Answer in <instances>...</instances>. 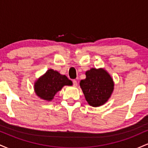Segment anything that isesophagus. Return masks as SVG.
<instances>
[{"mask_svg": "<svg viewBox=\"0 0 148 148\" xmlns=\"http://www.w3.org/2000/svg\"><path fill=\"white\" fill-rule=\"evenodd\" d=\"M73 86H74V87H76L78 86V83L76 80H73Z\"/></svg>", "mask_w": 148, "mask_h": 148, "instance_id": "obj_1", "label": "esophagus"}]
</instances>
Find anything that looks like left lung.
<instances>
[{
  "label": "left lung",
  "instance_id": "1",
  "mask_svg": "<svg viewBox=\"0 0 148 148\" xmlns=\"http://www.w3.org/2000/svg\"><path fill=\"white\" fill-rule=\"evenodd\" d=\"M86 78L80 81V87L90 106H102L111 97L114 81L106 69L91 68L86 72Z\"/></svg>",
  "mask_w": 148,
  "mask_h": 148
}]
</instances>
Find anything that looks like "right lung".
Wrapping results in <instances>:
<instances>
[{"instance_id":"1","label":"right lung","mask_w":148,"mask_h":148,"mask_svg":"<svg viewBox=\"0 0 148 148\" xmlns=\"http://www.w3.org/2000/svg\"><path fill=\"white\" fill-rule=\"evenodd\" d=\"M64 86H72V81L65 75L49 69L35 81L34 90L40 99L51 101Z\"/></svg>"}]
</instances>
